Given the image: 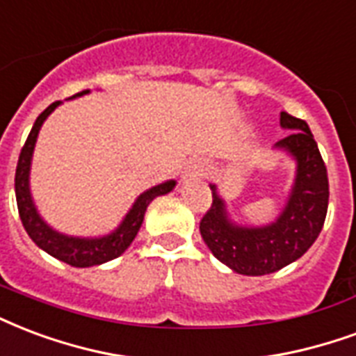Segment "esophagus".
Returning a JSON list of instances; mask_svg holds the SVG:
<instances>
[{
    "mask_svg": "<svg viewBox=\"0 0 356 356\" xmlns=\"http://www.w3.org/2000/svg\"><path fill=\"white\" fill-rule=\"evenodd\" d=\"M189 168H191L197 176H202V172L207 170V168H204V163H197V165H191Z\"/></svg>",
    "mask_w": 356,
    "mask_h": 356,
    "instance_id": "obj_1",
    "label": "esophagus"
}]
</instances>
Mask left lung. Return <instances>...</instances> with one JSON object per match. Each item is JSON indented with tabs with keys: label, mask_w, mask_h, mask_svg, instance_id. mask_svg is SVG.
Here are the masks:
<instances>
[{
	"label": "left lung",
	"mask_w": 356,
	"mask_h": 356,
	"mask_svg": "<svg viewBox=\"0 0 356 356\" xmlns=\"http://www.w3.org/2000/svg\"><path fill=\"white\" fill-rule=\"evenodd\" d=\"M280 125L291 133L277 140L276 148L295 159L296 175L276 221L263 227L236 225L216 186H210L212 207L200 219V236L213 257L244 276H264L295 263L317 240L327 218V167L308 124L282 112Z\"/></svg>",
	"instance_id": "obj_1"
}]
</instances>
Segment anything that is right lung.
<instances>
[{
	"label": "right lung",
	"mask_w": 356,
	"mask_h": 356,
	"mask_svg": "<svg viewBox=\"0 0 356 356\" xmlns=\"http://www.w3.org/2000/svg\"><path fill=\"white\" fill-rule=\"evenodd\" d=\"M90 93V90L76 93L73 97H82ZM61 101H56L52 105L44 108L35 120V124L31 127L28 135V140L24 144L20 157H18V165H16V175H15V191H16V204H18V213L22 219V225L26 232L29 234V238L33 240L42 251H47L48 255L60 259L63 263L76 266V268H86V266H93V264H103L106 261L120 257L131 242L137 236L138 229L143 225L144 213L146 208L152 200L159 197V195H167L175 189L176 181L168 180L163 181L159 186L146 189L137 200L135 204L131 207L124 221L118 225V229L105 234V236H99V238H79V236H67L61 232L54 231L52 227L48 225L47 221L39 216L35 208V202L31 199V191H29V168H31V156H33V148H35L37 135L41 131V125L44 124L56 106H60Z\"/></svg>",
	"instance_id": "right-lung-1"
}]
</instances>
